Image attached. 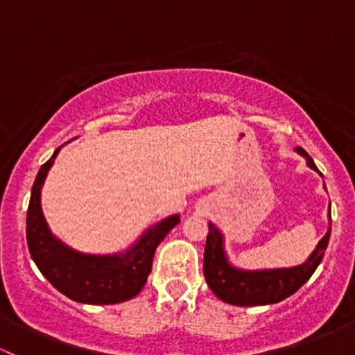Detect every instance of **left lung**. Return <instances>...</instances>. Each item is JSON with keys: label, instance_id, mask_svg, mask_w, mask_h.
I'll use <instances>...</instances> for the list:
<instances>
[{"label": "left lung", "instance_id": "left-lung-1", "mask_svg": "<svg viewBox=\"0 0 355 355\" xmlns=\"http://www.w3.org/2000/svg\"><path fill=\"white\" fill-rule=\"evenodd\" d=\"M300 157L305 158L309 168L318 171L313 159L303 148H297ZM320 173V171H318ZM322 175V173H320ZM325 187V185H323ZM329 222L330 209H329ZM330 225L327 234L318 241L317 248L302 264L291 268H272V270H243L227 258L224 248V234L216 224L209 222L207 243L204 251V276L216 297L229 305L259 306L272 305L291 297L305 285L322 263L325 249L329 246Z\"/></svg>", "mask_w": 355, "mask_h": 355}]
</instances>
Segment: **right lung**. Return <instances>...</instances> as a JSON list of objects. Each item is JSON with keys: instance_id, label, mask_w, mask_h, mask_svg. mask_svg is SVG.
<instances>
[{"instance_id": "1", "label": "right lung", "mask_w": 355, "mask_h": 355, "mask_svg": "<svg viewBox=\"0 0 355 355\" xmlns=\"http://www.w3.org/2000/svg\"><path fill=\"white\" fill-rule=\"evenodd\" d=\"M60 150L58 146L42 165L32 187L26 212V243L32 259L42 275L73 302L85 305L128 302L143 290L158 244L180 222V216L173 214L150 225L130 248L112 254H89L67 246L50 231L42 210V187Z\"/></svg>"}]
</instances>
